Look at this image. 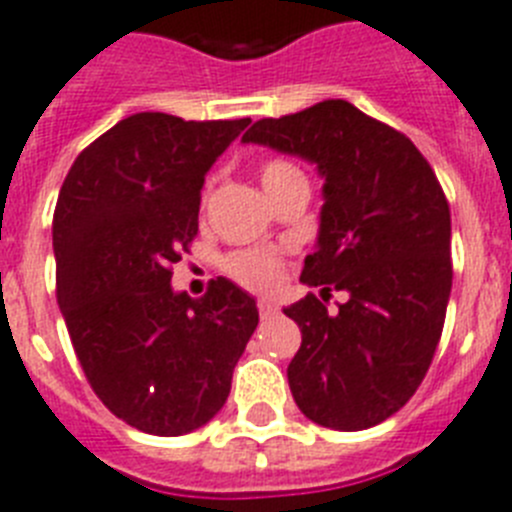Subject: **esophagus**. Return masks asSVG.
<instances>
[{"label":"esophagus","instance_id":"obj_1","mask_svg":"<svg viewBox=\"0 0 512 512\" xmlns=\"http://www.w3.org/2000/svg\"><path fill=\"white\" fill-rule=\"evenodd\" d=\"M257 309H260V317H263V320L278 315V304L273 302V299H260V302H257Z\"/></svg>","mask_w":512,"mask_h":512}]
</instances>
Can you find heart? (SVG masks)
<instances>
[{"mask_svg": "<svg viewBox=\"0 0 512 512\" xmlns=\"http://www.w3.org/2000/svg\"><path fill=\"white\" fill-rule=\"evenodd\" d=\"M296 174H302V171L291 166L289 161H278V158L265 161L260 166V182H263L268 195H273L286 179ZM223 268H226V273L234 281H239L247 289H273L278 283V276H281V263L268 249H239V252H231Z\"/></svg>", "mask_w": 512, "mask_h": 512, "instance_id": "heart-1", "label": "heart"}]
</instances>
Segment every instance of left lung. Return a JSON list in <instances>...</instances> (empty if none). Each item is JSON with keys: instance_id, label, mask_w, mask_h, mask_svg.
<instances>
[{"instance_id": "obj_1", "label": "left lung", "mask_w": 512, "mask_h": 512, "mask_svg": "<svg viewBox=\"0 0 512 512\" xmlns=\"http://www.w3.org/2000/svg\"><path fill=\"white\" fill-rule=\"evenodd\" d=\"M242 143L304 158L325 179L299 278L323 299L283 309L302 330L286 369L296 406L320 427H375L406 406L440 343L453 286L445 192L409 137L341 98L260 119ZM330 290L350 296L338 313L324 307Z\"/></svg>"}]
</instances>
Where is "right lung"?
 Here are the masks:
<instances>
[{
	"instance_id": "right-lung-1",
	"label": "right lung",
	"mask_w": 512,
	"mask_h": 512,
	"mask_svg": "<svg viewBox=\"0 0 512 512\" xmlns=\"http://www.w3.org/2000/svg\"><path fill=\"white\" fill-rule=\"evenodd\" d=\"M247 124L132 114L75 158L59 190L57 302L77 362L103 406L148 435H187L223 409L260 320L229 278L200 299L171 289L205 174Z\"/></svg>"
}]
</instances>
